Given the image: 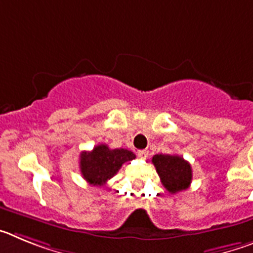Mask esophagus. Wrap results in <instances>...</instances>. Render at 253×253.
<instances>
[{
	"label": "esophagus",
	"mask_w": 253,
	"mask_h": 253,
	"mask_svg": "<svg viewBox=\"0 0 253 253\" xmlns=\"http://www.w3.org/2000/svg\"><path fill=\"white\" fill-rule=\"evenodd\" d=\"M138 157L139 158H143V160H146L147 157H148V151H146V149H140V151L137 152Z\"/></svg>",
	"instance_id": "obj_1"
}]
</instances>
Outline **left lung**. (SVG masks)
Wrapping results in <instances>:
<instances>
[{
	"label": "left lung",
	"instance_id": "1",
	"mask_svg": "<svg viewBox=\"0 0 253 253\" xmlns=\"http://www.w3.org/2000/svg\"><path fill=\"white\" fill-rule=\"evenodd\" d=\"M161 182L169 193L186 190L193 180V169L187 161L176 154H156L152 158Z\"/></svg>",
	"mask_w": 253,
	"mask_h": 253
}]
</instances>
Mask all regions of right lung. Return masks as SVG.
I'll list each match as a JSON object with an SVG mask.
<instances>
[{
	"instance_id": "obj_1",
	"label": "right lung",
	"mask_w": 253,
	"mask_h": 253,
	"mask_svg": "<svg viewBox=\"0 0 253 253\" xmlns=\"http://www.w3.org/2000/svg\"><path fill=\"white\" fill-rule=\"evenodd\" d=\"M135 158L131 151L124 148L110 149L106 144H99L92 151L82 152L80 169L84 180L95 186H102L116 175L120 167Z\"/></svg>"
}]
</instances>
